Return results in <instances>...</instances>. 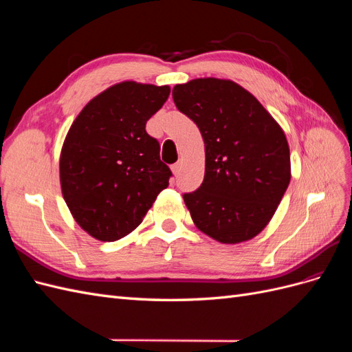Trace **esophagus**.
Segmentation results:
<instances>
[{
	"mask_svg": "<svg viewBox=\"0 0 352 352\" xmlns=\"http://www.w3.org/2000/svg\"><path fill=\"white\" fill-rule=\"evenodd\" d=\"M180 167H182V163L180 162H177V163H175L173 166H172V172L177 176L179 175V172H180Z\"/></svg>",
	"mask_w": 352,
	"mask_h": 352,
	"instance_id": "obj_1",
	"label": "esophagus"
}]
</instances>
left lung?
<instances>
[{
  "label": "left lung",
  "instance_id": "left-lung-1",
  "mask_svg": "<svg viewBox=\"0 0 352 352\" xmlns=\"http://www.w3.org/2000/svg\"><path fill=\"white\" fill-rule=\"evenodd\" d=\"M180 113L206 145V175L184 201L197 228L221 243L248 241L267 226L291 180L286 136L238 83L194 79L173 88Z\"/></svg>",
  "mask_w": 352,
  "mask_h": 352
}]
</instances>
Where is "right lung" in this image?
<instances>
[{"label":"right lung","instance_id":"right-lung-1","mask_svg":"<svg viewBox=\"0 0 352 352\" xmlns=\"http://www.w3.org/2000/svg\"><path fill=\"white\" fill-rule=\"evenodd\" d=\"M168 87L122 82L91 100L73 122L60 157L63 197L79 226L113 242L141 225L172 170L145 124Z\"/></svg>","mask_w":352,"mask_h":352}]
</instances>
